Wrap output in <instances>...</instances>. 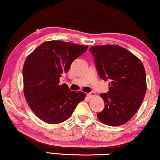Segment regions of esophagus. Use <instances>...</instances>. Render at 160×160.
<instances>
[{"instance_id": "34e87169", "label": "esophagus", "mask_w": 160, "mask_h": 160, "mask_svg": "<svg viewBox=\"0 0 160 160\" xmlns=\"http://www.w3.org/2000/svg\"><path fill=\"white\" fill-rule=\"evenodd\" d=\"M87 95H88L89 97H93L96 95V94L94 92H89L87 94Z\"/></svg>"}]
</instances>
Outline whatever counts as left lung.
<instances>
[{
  "label": "left lung",
  "mask_w": 160,
  "mask_h": 160,
  "mask_svg": "<svg viewBox=\"0 0 160 160\" xmlns=\"http://www.w3.org/2000/svg\"><path fill=\"white\" fill-rule=\"evenodd\" d=\"M90 51L99 77L110 80L109 92L100 94L105 106L97 118L108 126L123 125L136 113L144 99L145 68L137 56L120 46H93Z\"/></svg>",
  "instance_id": "1"
}]
</instances>
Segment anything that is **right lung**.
<instances>
[{
    "instance_id": "add662e5",
    "label": "right lung",
    "mask_w": 160,
    "mask_h": 160,
    "mask_svg": "<svg viewBox=\"0 0 160 160\" xmlns=\"http://www.w3.org/2000/svg\"><path fill=\"white\" fill-rule=\"evenodd\" d=\"M88 46L62 41L42 43L27 57L22 69L24 94L38 118L50 124L66 121L86 94L73 92L60 77L72 62L88 49Z\"/></svg>"
}]
</instances>
